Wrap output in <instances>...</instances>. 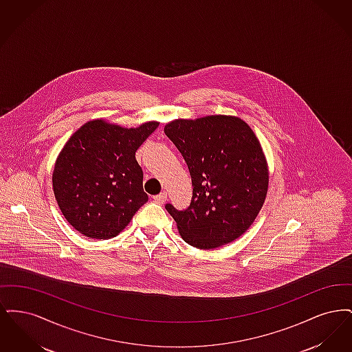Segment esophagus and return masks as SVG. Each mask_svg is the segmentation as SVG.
I'll list each match as a JSON object with an SVG mask.
<instances>
[{"mask_svg": "<svg viewBox=\"0 0 352 352\" xmlns=\"http://www.w3.org/2000/svg\"><path fill=\"white\" fill-rule=\"evenodd\" d=\"M166 199H168V192H165V191L154 197V201H157V203H160V204H164V203L166 201Z\"/></svg>", "mask_w": 352, "mask_h": 352, "instance_id": "34e87169", "label": "esophagus"}]
</instances>
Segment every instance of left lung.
<instances>
[{
    "instance_id": "1",
    "label": "left lung",
    "mask_w": 352,
    "mask_h": 352,
    "mask_svg": "<svg viewBox=\"0 0 352 352\" xmlns=\"http://www.w3.org/2000/svg\"><path fill=\"white\" fill-rule=\"evenodd\" d=\"M165 133L184 155L192 182L187 210L165 206L182 239L214 250L240 237L268 192V164L251 126L236 116L212 115L173 120Z\"/></svg>"
}]
</instances>
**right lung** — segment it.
<instances>
[{
  "mask_svg": "<svg viewBox=\"0 0 352 352\" xmlns=\"http://www.w3.org/2000/svg\"><path fill=\"white\" fill-rule=\"evenodd\" d=\"M124 128L91 120L68 138L52 171V188L68 223L92 239L118 236L148 201L135 151L157 128Z\"/></svg>",
  "mask_w": 352,
  "mask_h": 352,
  "instance_id": "add662e5",
  "label": "right lung"
}]
</instances>
